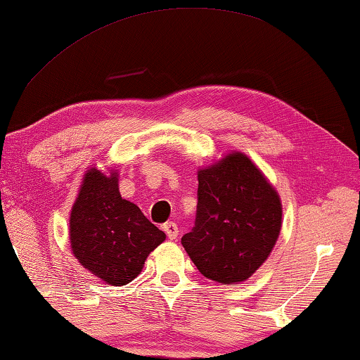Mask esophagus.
I'll use <instances>...</instances> for the list:
<instances>
[{"label":"esophagus","instance_id":"esophagus-1","mask_svg":"<svg viewBox=\"0 0 360 360\" xmlns=\"http://www.w3.org/2000/svg\"><path fill=\"white\" fill-rule=\"evenodd\" d=\"M162 229H164V231H165V235L169 236V240H175V238L179 236V226H176L175 222L164 224Z\"/></svg>","mask_w":360,"mask_h":360}]
</instances>
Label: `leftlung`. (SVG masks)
<instances>
[{
    "label": "left lung",
    "mask_w": 360,
    "mask_h": 360,
    "mask_svg": "<svg viewBox=\"0 0 360 360\" xmlns=\"http://www.w3.org/2000/svg\"><path fill=\"white\" fill-rule=\"evenodd\" d=\"M198 181L196 222L181 245L206 278L241 283L267 261L278 240V193L240 151L199 169Z\"/></svg>",
    "instance_id": "1"
}]
</instances>
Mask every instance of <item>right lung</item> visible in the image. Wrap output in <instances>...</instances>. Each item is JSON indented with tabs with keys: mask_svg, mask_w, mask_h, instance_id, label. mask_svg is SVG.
Here are the masks:
<instances>
[{
	"mask_svg": "<svg viewBox=\"0 0 360 360\" xmlns=\"http://www.w3.org/2000/svg\"><path fill=\"white\" fill-rule=\"evenodd\" d=\"M72 254L104 283L122 286L141 274L165 233L119 191L115 169L86 170L69 217Z\"/></svg>",
	"mask_w": 360,
	"mask_h": 360,
	"instance_id": "obj_1",
	"label": "right lung"
}]
</instances>
